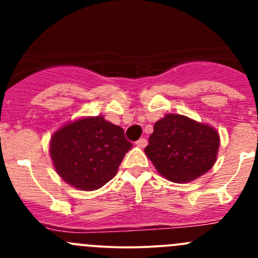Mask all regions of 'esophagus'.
Instances as JSON below:
<instances>
[{
    "label": "esophagus",
    "mask_w": 258,
    "mask_h": 258,
    "mask_svg": "<svg viewBox=\"0 0 258 258\" xmlns=\"http://www.w3.org/2000/svg\"><path fill=\"white\" fill-rule=\"evenodd\" d=\"M136 146H137V147H140V148L146 147V146H147V140H146V139H140L139 141L136 142Z\"/></svg>",
    "instance_id": "esophagus-1"
}]
</instances>
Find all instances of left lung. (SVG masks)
<instances>
[{"label": "left lung", "mask_w": 258, "mask_h": 258, "mask_svg": "<svg viewBox=\"0 0 258 258\" xmlns=\"http://www.w3.org/2000/svg\"><path fill=\"white\" fill-rule=\"evenodd\" d=\"M218 147L220 135L212 126L168 113L153 126L145 153L162 177L188 183L212 168Z\"/></svg>", "instance_id": "left-lung-1"}]
</instances>
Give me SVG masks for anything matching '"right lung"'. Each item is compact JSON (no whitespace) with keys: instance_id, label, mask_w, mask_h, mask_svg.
<instances>
[{"instance_id":"add662e5","label":"right lung","mask_w":258,"mask_h":258,"mask_svg":"<svg viewBox=\"0 0 258 258\" xmlns=\"http://www.w3.org/2000/svg\"><path fill=\"white\" fill-rule=\"evenodd\" d=\"M131 147L123 130L103 116L82 117L52 135L49 156L56 172L70 186L95 191L116 176Z\"/></svg>"}]
</instances>
